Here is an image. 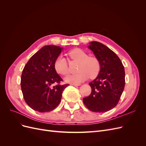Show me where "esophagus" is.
<instances>
[{
	"label": "esophagus",
	"instance_id": "esophagus-1",
	"mask_svg": "<svg viewBox=\"0 0 146 146\" xmlns=\"http://www.w3.org/2000/svg\"><path fill=\"white\" fill-rule=\"evenodd\" d=\"M71 85H73V86H80V85H81V84H80V83H78V84H74V83H72Z\"/></svg>",
	"mask_w": 146,
	"mask_h": 146
}]
</instances>
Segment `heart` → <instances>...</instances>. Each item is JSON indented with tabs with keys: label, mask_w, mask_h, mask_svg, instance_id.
Listing matches in <instances>:
<instances>
[{
	"label": "heart",
	"mask_w": 146,
	"mask_h": 146,
	"mask_svg": "<svg viewBox=\"0 0 146 146\" xmlns=\"http://www.w3.org/2000/svg\"><path fill=\"white\" fill-rule=\"evenodd\" d=\"M68 54L72 60L80 63L78 66L79 73L69 75L65 78L66 81L74 84H78L86 80L89 77L94 78L98 76L100 69V60L94 56H88L87 53L81 48H74L69 52ZM54 68L57 73L66 76L69 73V66L64 57L59 56L54 63Z\"/></svg>",
	"instance_id": "b5f03b06"
}]
</instances>
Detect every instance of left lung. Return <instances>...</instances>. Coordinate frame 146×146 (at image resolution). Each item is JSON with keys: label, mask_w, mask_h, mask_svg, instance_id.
<instances>
[{"label": "left lung", "mask_w": 146, "mask_h": 146, "mask_svg": "<svg viewBox=\"0 0 146 146\" xmlns=\"http://www.w3.org/2000/svg\"><path fill=\"white\" fill-rule=\"evenodd\" d=\"M88 47L100 60L101 69L89 83L91 93L83 102L93 112L108 111L117 105L124 89V67L115 53L103 44L92 41Z\"/></svg>", "instance_id": "8db88e82"}]
</instances>
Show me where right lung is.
Masks as SVG:
<instances>
[{
    "label": "right lung",
    "instance_id": "add662e5",
    "mask_svg": "<svg viewBox=\"0 0 146 146\" xmlns=\"http://www.w3.org/2000/svg\"><path fill=\"white\" fill-rule=\"evenodd\" d=\"M62 48L54 45L44 46L24 66L21 90L26 104L35 111L44 113L54 110L60 103L64 90L69 85H60L63 79L54 68Z\"/></svg>",
    "mask_w": 146,
    "mask_h": 146
}]
</instances>
